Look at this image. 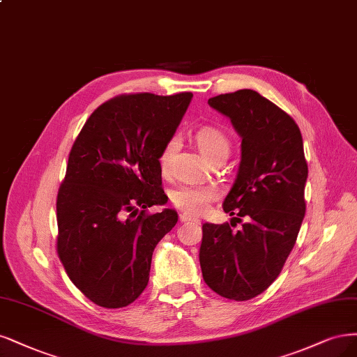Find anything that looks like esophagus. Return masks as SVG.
<instances>
[{
    "mask_svg": "<svg viewBox=\"0 0 357 357\" xmlns=\"http://www.w3.org/2000/svg\"><path fill=\"white\" fill-rule=\"evenodd\" d=\"M180 221H181V223H188V221H193V223H199V220H196V218H192L190 215H188V214H180Z\"/></svg>",
    "mask_w": 357,
    "mask_h": 357,
    "instance_id": "obj_1",
    "label": "esophagus"
}]
</instances>
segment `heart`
Segmentation results:
<instances>
[{"instance_id":"heart-1","label":"heart","mask_w":357,"mask_h":357,"mask_svg":"<svg viewBox=\"0 0 357 357\" xmlns=\"http://www.w3.org/2000/svg\"><path fill=\"white\" fill-rule=\"evenodd\" d=\"M195 140L199 149L211 159L218 156H227L230 151V142L226 134L214 126H202L195 132ZM178 151V137L171 136L161 153H159V165L162 173H169L174 162V156ZM217 198V190L211 186H180L171 193V202L180 211L188 215L204 214L210 204Z\"/></svg>"}]
</instances>
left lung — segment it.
<instances>
[{
  "label": "left lung",
  "instance_id": "1",
  "mask_svg": "<svg viewBox=\"0 0 357 357\" xmlns=\"http://www.w3.org/2000/svg\"><path fill=\"white\" fill-rule=\"evenodd\" d=\"M208 105L229 116L242 137L238 176L223 202L242 227L202 225V278L218 296L247 301L273 284L296 245L309 168L296 121L266 97L245 89Z\"/></svg>",
  "mask_w": 357,
  "mask_h": 357
}]
</instances>
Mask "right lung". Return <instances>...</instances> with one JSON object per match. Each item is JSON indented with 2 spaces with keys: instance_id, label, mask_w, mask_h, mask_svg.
Segmentation results:
<instances>
[{
  "instance_id": "obj_1",
  "label": "right lung",
  "mask_w": 357,
  "mask_h": 357,
  "mask_svg": "<svg viewBox=\"0 0 357 357\" xmlns=\"http://www.w3.org/2000/svg\"><path fill=\"white\" fill-rule=\"evenodd\" d=\"M193 94H121L97 107L69 152L57 201V254L69 279L105 309L136 301L153 250L177 223L159 165Z\"/></svg>"
}]
</instances>
